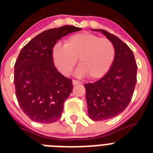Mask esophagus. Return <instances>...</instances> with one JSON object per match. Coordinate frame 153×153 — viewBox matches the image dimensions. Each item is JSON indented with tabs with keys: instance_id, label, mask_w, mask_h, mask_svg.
<instances>
[{
	"instance_id": "esophagus-1",
	"label": "esophagus",
	"mask_w": 153,
	"mask_h": 153,
	"mask_svg": "<svg viewBox=\"0 0 153 153\" xmlns=\"http://www.w3.org/2000/svg\"><path fill=\"white\" fill-rule=\"evenodd\" d=\"M72 83H73L74 86H75V85H78V84H81V82L78 81V80H73V81H72Z\"/></svg>"
}]
</instances>
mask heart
<instances>
[{
  "mask_svg": "<svg viewBox=\"0 0 153 153\" xmlns=\"http://www.w3.org/2000/svg\"><path fill=\"white\" fill-rule=\"evenodd\" d=\"M114 58L115 47L109 39L88 32L73 35L64 45L56 44L52 49L54 64L64 75L71 74L79 59L75 74L79 78L100 79L109 71Z\"/></svg>",
  "mask_w": 153,
  "mask_h": 153,
  "instance_id": "1",
  "label": "heart"
}]
</instances>
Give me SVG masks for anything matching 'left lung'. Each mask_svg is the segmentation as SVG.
<instances>
[{"mask_svg": "<svg viewBox=\"0 0 153 153\" xmlns=\"http://www.w3.org/2000/svg\"><path fill=\"white\" fill-rule=\"evenodd\" d=\"M93 30L102 32L115 47L114 61L106 74L84 85L90 118L105 121L119 115L129 104L137 83V66L132 50L118 37L105 30Z\"/></svg>", "mask_w": 153, "mask_h": 153, "instance_id": "1", "label": "left lung"}]
</instances>
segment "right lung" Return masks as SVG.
I'll return each instance as SVG.
<instances>
[{
  "label": "right lung",
  "instance_id": "1",
  "mask_svg": "<svg viewBox=\"0 0 153 153\" xmlns=\"http://www.w3.org/2000/svg\"><path fill=\"white\" fill-rule=\"evenodd\" d=\"M80 30L71 25L46 30L21 49L14 66L16 96L21 109L32 121L52 123L62 115L73 85L71 79L55 68L52 49L62 37Z\"/></svg>",
  "mask_w": 153,
  "mask_h": 153
}]
</instances>
